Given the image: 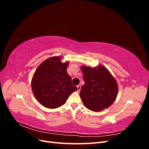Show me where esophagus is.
Wrapping results in <instances>:
<instances>
[{
  "instance_id": "esophagus-1",
  "label": "esophagus",
  "mask_w": 149,
  "mask_h": 149,
  "mask_svg": "<svg viewBox=\"0 0 149 149\" xmlns=\"http://www.w3.org/2000/svg\"><path fill=\"white\" fill-rule=\"evenodd\" d=\"M80 90H81V86L80 85H78L77 86V91H78V92H79Z\"/></svg>"
}]
</instances>
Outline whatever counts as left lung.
I'll list each match as a JSON object with an SVG mask.
<instances>
[{
	"label": "left lung",
	"instance_id": "left-lung-1",
	"mask_svg": "<svg viewBox=\"0 0 149 149\" xmlns=\"http://www.w3.org/2000/svg\"><path fill=\"white\" fill-rule=\"evenodd\" d=\"M81 70L85 84L79 96L84 106L95 112L110 107L118 94V84L114 76L102 65L93 68L82 65Z\"/></svg>",
	"mask_w": 149,
	"mask_h": 149
}]
</instances>
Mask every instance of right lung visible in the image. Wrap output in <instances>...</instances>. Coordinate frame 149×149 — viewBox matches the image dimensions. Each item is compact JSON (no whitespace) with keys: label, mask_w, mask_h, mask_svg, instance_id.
Here are the masks:
<instances>
[{"label":"right lung","mask_w":149,"mask_h":149,"mask_svg":"<svg viewBox=\"0 0 149 149\" xmlns=\"http://www.w3.org/2000/svg\"><path fill=\"white\" fill-rule=\"evenodd\" d=\"M61 58L52 56L43 61L31 79V89L36 100L48 109L63 106L71 94L77 90L66 71L70 63H63Z\"/></svg>","instance_id":"add662e5"}]
</instances>
